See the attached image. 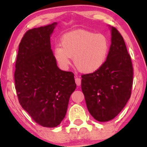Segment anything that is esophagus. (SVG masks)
I'll return each mask as SVG.
<instances>
[{"label":"esophagus","instance_id":"obj_1","mask_svg":"<svg viewBox=\"0 0 147 147\" xmlns=\"http://www.w3.org/2000/svg\"><path fill=\"white\" fill-rule=\"evenodd\" d=\"M75 82L77 86H81V83H82V80H81L80 78H78V77H75Z\"/></svg>","mask_w":147,"mask_h":147}]
</instances>
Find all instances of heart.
I'll return each instance as SVG.
<instances>
[{"instance_id":"obj_1","label":"heart","mask_w":147,"mask_h":147,"mask_svg":"<svg viewBox=\"0 0 147 147\" xmlns=\"http://www.w3.org/2000/svg\"><path fill=\"white\" fill-rule=\"evenodd\" d=\"M61 47L53 48V57L62 69L73 63L77 70L85 74L98 71L104 66L110 50L107 37L86 30L65 34L61 39Z\"/></svg>"}]
</instances>
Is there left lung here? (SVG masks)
<instances>
[{
  "instance_id": "left-lung-1",
  "label": "left lung",
  "mask_w": 147,
  "mask_h": 147,
  "mask_svg": "<svg viewBox=\"0 0 147 147\" xmlns=\"http://www.w3.org/2000/svg\"><path fill=\"white\" fill-rule=\"evenodd\" d=\"M110 27L111 44L105 64L94 73L82 76V90L91 115L108 122L122 111L130 99L133 70L124 38Z\"/></svg>"
}]
</instances>
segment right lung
Returning a JSON list of instances; mask_svg holds the SVG:
<instances>
[{"mask_svg":"<svg viewBox=\"0 0 147 147\" xmlns=\"http://www.w3.org/2000/svg\"><path fill=\"white\" fill-rule=\"evenodd\" d=\"M57 23L28 30L18 47L14 72L20 104L37 124L59 125L76 88L74 74L58 68L50 45Z\"/></svg>","mask_w":147,"mask_h":147,"instance_id":"right-lung-1","label":"right lung"}]
</instances>
